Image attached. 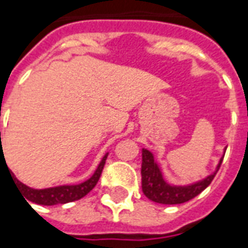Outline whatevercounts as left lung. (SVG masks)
Returning a JSON list of instances; mask_svg holds the SVG:
<instances>
[{
  "label": "left lung",
  "instance_id": "obj_1",
  "mask_svg": "<svg viewBox=\"0 0 248 248\" xmlns=\"http://www.w3.org/2000/svg\"><path fill=\"white\" fill-rule=\"evenodd\" d=\"M224 156L220 158L216 170L198 182L186 186L168 183L162 175L160 166L155 160L154 154L148 149H141V190L149 200L160 204H182L194 199L207 188L215 178Z\"/></svg>",
  "mask_w": 248,
  "mask_h": 248
}]
</instances>
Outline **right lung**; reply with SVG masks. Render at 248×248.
<instances>
[{
  "label": "right lung",
  "mask_w": 248,
  "mask_h": 248,
  "mask_svg": "<svg viewBox=\"0 0 248 248\" xmlns=\"http://www.w3.org/2000/svg\"><path fill=\"white\" fill-rule=\"evenodd\" d=\"M0 140H1V132H0ZM2 145V143H1ZM3 156L2 147L0 151V160ZM108 157V154L101 158L99 166L96 168L94 173L92 174L91 178H88L84 182L79 183V185H63V186H56V187H49V188H32V187L26 186L24 183L15 178L14 174H11V178H14V183H16V186L22 192L23 198H26V202L30 200L32 203L40 204V205H56V204H66L70 202H75V200L82 199L83 196H86L88 192L96 186V183L99 182L100 175L105 165V160ZM5 158V157H3ZM6 162V161H5ZM7 166V164H6ZM28 203V202H27Z\"/></svg>",
  "instance_id": "add662e5"
}]
</instances>
